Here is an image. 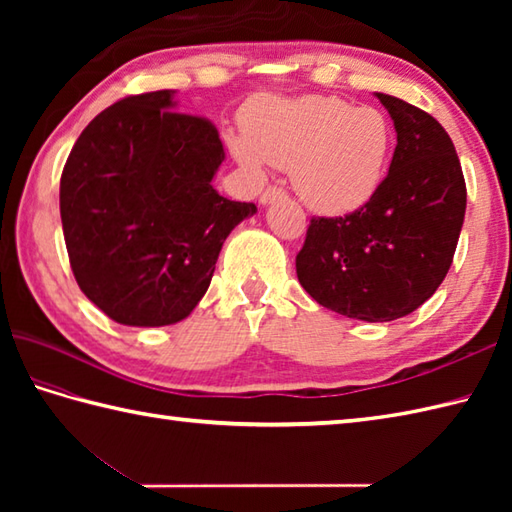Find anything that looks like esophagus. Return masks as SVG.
<instances>
[{
  "mask_svg": "<svg viewBox=\"0 0 512 512\" xmlns=\"http://www.w3.org/2000/svg\"><path fill=\"white\" fill-rule=\"evenodd\" d=\"M284 195H286V191L281 189V187H268V189L262 193V198H259V202H262V204H270L273 200L284 198Z\"/></svg>",
  "mask_w": 512,
  "mask_h": 512,
  "instance_id": "1",
  "label": "esophagus"
}]
</instances>
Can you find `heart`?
I'll use <instances>...</instances> for the list:
<instances>
[{
    "mask_svg": "<svg viewBox=\"0 0 512 512\" xmlns=\"http://www.w3.org/2000/svg\"><path fill=\"white\" fill-rule=\"evenodd\" d=\"M235 158L250 171L292 169V184L312 211H358L383 184L396 134L376 107H356L339 96L268 99L250 112L246 136H233Z\"/></svg>",
    "mask_w": 512,
    "mask_h": 512,
    "instance_id": "1",
    "label": "heart"
}]
</instances>
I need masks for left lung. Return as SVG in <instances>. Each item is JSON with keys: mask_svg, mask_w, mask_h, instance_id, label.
<instances>
[{"mask_svg": "<svg viewBox=\"0 0 512 512\" xmlns=\"http://www.w3.org/2000/svg\"><path fill=\"white\" fill-rule=\"evenodd\" d=\"M396 127L387 178L361 209L312 217L297 255L303 290L369 323L407 317L447 277L466 211L453 140L431 114L376 92Z\"/></svg>", "mask_w": 512, "mask_h": 512, "instance_id": "8db88e82", "label": "left lung"}]
</instances>
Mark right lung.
Here are the masks:
<instances>
[{"mask_svg": "<svg viewBox=\"0 0 512 512\" xmlns=\"http://www.w3.org/2000/svg\"><path fill=\"white\" fill-rule=\"evenodd\" d=\"M173 90L121 99L83 129L61 173V224L76 284L123 325L187 319L233 228L257 213L213 189L224 160Z\"/></svg>", "mask_w": 512, "mask_h": 512, "instance_id": "1", "label": "right lung"}]
</instances>
